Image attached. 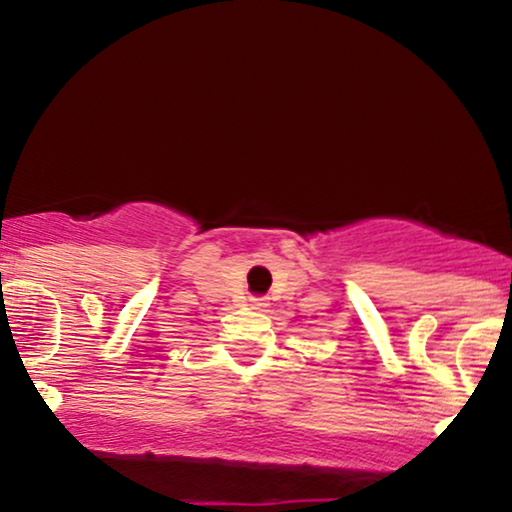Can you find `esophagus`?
<instances>
[{"label":"esophagus","mask_w":512,"mask_h":512,"mask_svg":"<svg viewBox=\"0 0 512 512\" xmlns=\"http://www.w3.org/2000/svg\"><path fill=\"white\" fill-rule=\"evenodd\" d=\"M252 308H255V310H260V308H264V301H262V298H252Z\"/></svg>","instance_id":"obj_1"}]
</instances>
